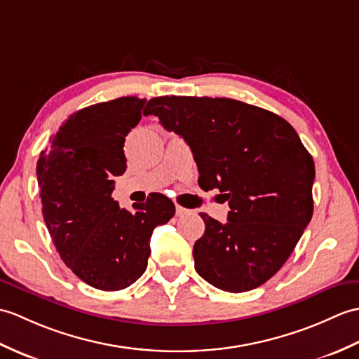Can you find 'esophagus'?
<instances>
[{
    "mask_svg": "<svg viewBox=\"0 0 359 359\" xmlns=\"http://www.w3.org/2000/svg\"><path fill=\"white\" fill-rule=\"evenodd\" d=\"M189 213H190V210H187V209H184V207H181V205L177 204V215H178V217H184V215H189Z\"/></svg>",
    "mask_w": 359,
    "mask_h": 359,
    "instance_id": "34e87169",
    "label": "esophagus"
}]
</instances>
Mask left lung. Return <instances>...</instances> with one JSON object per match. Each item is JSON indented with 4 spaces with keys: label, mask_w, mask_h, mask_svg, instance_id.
Returning a JSON list of instances; mask_svg holds the SVG:
<instances>
[{
    "label": "left lung",
    "mask_w": 359,
    "mask_h": 359,
    "mask_svg": "<svg viewBox=\"0 0 359 359\" xmlns=\"http://www.w3.org/2000/svg\"><path fill=\"white\" fill-rule=\"evenodd\" d=\"M144 115L184 138L201 189H219L229 201L224 224L201 213L198 275L232 293L259 287L287 261L313 215L315 163L298 133L281 116L230 98L158 97Z\"/></svg>",
    "instance_id": "1"
}]
</instances>
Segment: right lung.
I'll return each mask as SVG.
<instances>
[{
    "mask_svg": "<svg viewBox=\"0 0 359 359\" xmlns=\"http://www.w3.org/2000/svg\"><path fill=\"white\" fill-rule=\"evenodd\" d=\"M146 100L121 97L70 115L36 163L43 217L61 259L100 290L129 287L146 272L150 236L175 215L164 195L135 212L112 198L126 172L124 141Z\"/></svg>",
    "mask_w": 359,
    "mask_h": 359,
    "instance_id": "add662e5",
    "label": "right lung"
}]
</instances>
